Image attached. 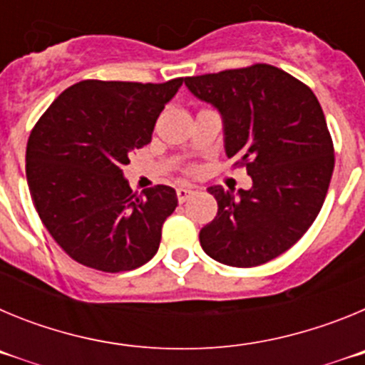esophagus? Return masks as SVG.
Instances as JSON below:
<instances>
[{
	"label": "esophagus",
	"instance_id": "esophagus-1",
	"mask_svg": "<svg viewBox=\"0 0 365 365\" xmlns=\"http://www.w3.org/2000/svg\"><path fill=\"white\" fill-rule=\"evenodd\" d=\"M190 195H193V188H190V186H179L177 188V199H179V202L188 201Z\"/></svg>",
	"mask_w": 365,
	"mask_h": 365
}]
</instances>
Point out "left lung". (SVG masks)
<instances>
[{
  "mask_svg": "<svg viewBox=\"0 0 365 365\" xmlns=\"http://www.w3.org/2000/svg\"><path fill=\"white\" fill-rule=\"evenodd\" d=\"M217 109L225 153L247 166L248 190L210 186L217 215L199 241L212 259L257 267L278 257L320 214L334 168L333 140L314 93L278 67L257 63L185 78Z\"/></svg>",
  "mask_w": 365,
  "mask_h": 365,
  "instance_id": "8db88e82",
  "label": "left lung"
}]
</instances>
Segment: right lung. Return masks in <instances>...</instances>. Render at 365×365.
Masks as SVG:
<instances>
[{"mask_svg": "<svg viewBox=\"0 0 365 365\" xmlns=\"http://www.w3.org/2000/svg\"><path fill=\"white\" fill-rule=\"evenodd\" d=\"M182 78L164 83H74L54 100L27 143V182L41 222L73 259L124 272L157 254L177 206L172 186L133 193L122 166L151 143L155 122Z\"/></svg>", "mask_w": 365, "mask_h": 365, "instance_id": "1", "label": "right lung"}]
</instances>
